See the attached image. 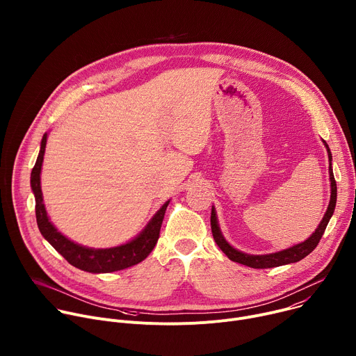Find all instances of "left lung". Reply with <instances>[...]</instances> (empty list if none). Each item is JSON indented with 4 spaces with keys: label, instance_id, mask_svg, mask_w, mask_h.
Instances as JSON below:
<instances>
[{
    "label": "left lung",
    "instance_id": "8db88e82",
    "mask_svg": "<svg viewBox=\"0 0 356 356\" xmlns=\"http://www.w3.org/2000/svg\"><path fill=\"white\" fill-rule=\"evenodd\" d=\"M327 150H328V159L331 162L332 156L331 152L328 149V145L324 142ZM330 180H331V200H330V206L327 209V213L323 218V221L320 222L318 228L316 229V232L304 242L294 245L289 249L276 252V253H270V255H246V253H242L236 249H234L221 235V231L218 228L217 224V217H216V211L214 209L211 210V231H213V236L214 241L217 242V245L220 246V249L225 253V255L232 261V262H238L241 265L253 268V269H268V268H276V266H282V265H287V264H294L301 261L302 258H306L307 255L316 249V246L318 245L330 218L332 217V213L335 210V202H337V181L334 179V173H332V168L330 163Z\"/></svg>",
    "mask_w": 356,
    "mask_h": 356
}]
</instances>
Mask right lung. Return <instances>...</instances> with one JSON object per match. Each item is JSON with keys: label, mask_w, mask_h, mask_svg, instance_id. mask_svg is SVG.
<instances>
[{"label": "right lung", "mask_w": 356, "mask_h": 356, "mask_svg": "<svg viewBox=\"0 0 356 356\" xmlns=\"http://www.w3.org/2000/svg\"><path fill=\"white\" fill-rule=\"evenodd\" d=\"M46 138H47V134H44L42 138L39 155L31 173V186L35 194L36 222L44 239L52 245L70 265L84 272L110 273V272L131 268L142 262L152 252V249L155 248L159 239L161 227L165 218V211L168 209L169 201L165 202L162 209L155 214V217L152 218V221L142 231V234L125 245L110 248V249H91V248H84L72 242L70 239L63 236L52 225V222L49 221L44 210V204H43L42 190H40V169H42V162L44 155V147H46Z\"/></svg>", "instance_id": "right-lung-1"}]
</instances>
